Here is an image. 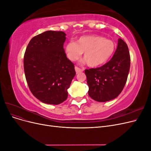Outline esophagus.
<instances>
[{"mask_svg":"<svg viewBox=\"0 0 151 151\" xmlns=\"http://www.w3.org/2000/svg\"><path fill=\"white\" fill-rule=\"evenodd\" d=\"M75 70H76V74H79V73L83 71V69H81V68H80L79 67H77V66L75 67Z\"/></svg>","mask_w":151,"mask_h":151,"instance_id":"esophagus-1","label":"esophagus"}]
</instances>
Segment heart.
Masks as SVG:
<instances>
[{"label":"heart","mask_w":151,"mask_h":151,"mask_svg":"<svg viewBox=\"0 0 151 151\" xmlns=\"http://www.w3.org/2000/svg\"><path fill=\"white\" fill-rule=\"evenodd\" d=\"M66 55L69 60L75 61L84 53V59L88 66L98 67L106 63L115 50L112 40L98 35L81 36L74 42L65 45Z\"/></svg>","instance_id":"heart-1"}]
</instances>
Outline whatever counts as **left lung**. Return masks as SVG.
Masks as SVG:
<instances>
[{"mask_svg": "<svg viewBox=\"0 0 151 151\" xmlns=\"http://www.w3.org/2000/svg\"><path fill=\"white\" fill-rule=\"evenodd\" d=\"M130 67V56L127 43L118 39V46L112 58L103 66L85 70L88 94L98 102L115 99L126 84Z\"/></svg>", "mask_w": 151, "mask_h": 151, "instance_id": "obj_1", "label": "left lung"}]
</instances>
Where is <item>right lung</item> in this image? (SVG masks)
Returning a JSON list of instances; mask_svg holds the SVG:
<instances>
[{
  "label": "right lung",
  "mask_w": 151,
  "mask_h": 151,
  "mask_svg": "<svg viewBox=\"0 0 151 151\" xmlns=\"http://www.w3.org/2000/svg\"><path fill=\"white\" fill-rule=\"evenodd\" d=\"M63 31H47L32 38L26 49L24 70L29 88L44 103L59 104L68 97L67 89L76 75L67 58Z\"/></svg>",
  "instance_id": "1"
}]
</instances>
